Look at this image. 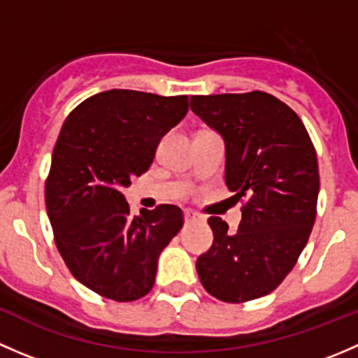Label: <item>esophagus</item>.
<instances>
[{
  "label": "esophagus",
  "instance_id": "obj_1",
  "mask_svg": "<svg viewBox=\"0 0 358 358\" xmlns=\"http://www.w3.org/2000/svg\"><path fill=\"white\" fill-rule=\"evenodd\" d=\"M183 218H185V222L189 223V222H197V220H201V216L197 215V213L189 211V209H187V211H183Z\"/></svg>",
  "mask_w": 358,
  "mask_h": 358
}]
</instances>
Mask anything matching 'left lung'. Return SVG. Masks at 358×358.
Segmentation results:
<instances>
[{
	"mask_svg": "<svg viewBox=\"0 0 358 358\" xmlns=\"http://www.w3.org/2000/svg\"><path fill=\"white\" fill-rule=\"evenodd\" d=\"M190 109L225 142V183L246 197L237 232L208 220L213 246L197 258L201 284L225 303L268 294L308 243L317 215L315 147L291 107L265 92L196 95Z\"/></svg>",
	"mask_w": 358,
	"mask_h": 358,
	"instance_id": "obj_1",
	"label": "left lung"
}]
</instances>
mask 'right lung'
Instances as JSON below:
<instances>
[{
    "instance_id": "add662e5",
    "label": "right lung",
    "mask_w": 358,
    "mask_h": 358,
    "mask_svg": "<svg viewBox=\"0 0 358 358\" xmlns=\"http://www.w3.org/2000/svg\"><path fill=\"white\" fill-rule=\"evenodd\" d=\"M189 96L109 90L67 115L45 185L55 244L72 275L103 298L135 301L154 286L157 259L183 227L178 206L129 213L121 189L152 164Z\"/></svg>"
}]
</instances>
